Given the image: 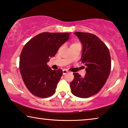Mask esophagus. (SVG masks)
Wrapping results in <instances>:
<instances>
[{"label":"esophagus","instance_id":"esophagus-1","mask_svg":"<svg viewBox=\"0 0 128 128\" xmlns=\"http://www.w3.org/2000/svg\"><path fill=\"white\" fill-rule=\"evenodd\" d=\"M68 70H66V69H64L63 70V74H66V73H68Z\"/></svg>","mask_w":128,"mask_h":128}]
</instances>
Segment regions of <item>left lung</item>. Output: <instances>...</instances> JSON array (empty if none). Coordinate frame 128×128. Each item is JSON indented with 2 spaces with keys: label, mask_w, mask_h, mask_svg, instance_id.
Returning a JSON list of instances; mask_svg holds the SVG:
<instances>
[{
  "label": "left lung",
  "mask_w": 128,
  "mask_h": 128,
  "mask_svg": "<svg viewBox=\"0 0 128 128\" xmlns=\"http://www.w3.org/2000/svg\"><path fill=\"white\" fill-rule=\"evenodd\" d=\"M83 46L81 60L86 66V74L82 78L74 73V78L70 83L73 95L88 98L97 94L102 88L111 72V60L107 46L92 34L76 32Z\"/></svg>",
  "instance_id": "8db88e82"
}]
</instances>
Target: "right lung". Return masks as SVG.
I'll return each instance as SVG.
<instances>
[{
    "mask_svg": "<svg viewBox=\"0 0 128 128\" xmlns=\"http://www.w3.org/2000/svg\"><path fill=\"white\" fill-rule=\"evenodd\" d=\"M69 33L42 32L31 39L22 48L19 68L26 86L33 95L47 98L55 93L62 70H52L47 64Z\"/></svg>",
    "mask_w": 128,
    "mask_h": 128,
    "instance_id": "1",
    "label": "right lung"
}]
</instances>
